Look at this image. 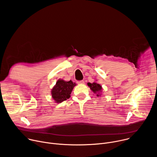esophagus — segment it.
Instances as JSON below:
<instances>
[{"label": "esophagus", "instance_id": "1", "mask_svg": "<svg viewBox=\"0 0 157 157\" xmlns=\"http://www.w3.org/2000/svg\"><path fill=\"white\" fill-rule=\"evenodd\" d=\"M79 84H84V81H79L78 82Z\"/></svg>", "mask_w": 157, "mask_h": 157}]
</instances>
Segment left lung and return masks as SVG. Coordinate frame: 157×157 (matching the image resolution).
Instances as JSON below:
<instances>
[{
	"instance_id": "1",
	"label": "left lung",
	"mask_w": 157,
	"mask_h": 157,
	"mask_svg": "<svg viewBox=\"0 0 157 157\" xmlns=\"http://www.w3.org/2000/svg\"><path fill=\"white\" fill-rule=\"evenodd\" d=\"M87 86L90 87V89H91V91H93V92L95 94H97V96H101V93L102 91V86L97 83L96 82H94L93 83H90L88 82L87 83Z\"/></svg>"
}]
</instances>
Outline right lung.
Wrapping results in <instances>:
<instances>
[{"mask_svg":"<svg viewBox=\"0 0 157 157\" xmlns=\"http://www.w3.org/2000/svg\"><path fill=\"white\" fill-rule=\"evenodd\" d=\"M76 84L71 80L66 81L59 79L51 91L53 99L56 103H61L70 98V94Z\"/></svg>","mask_w":157,"mask_h":157,"instance_id":"1","label":"right lung"}]
</instances>
